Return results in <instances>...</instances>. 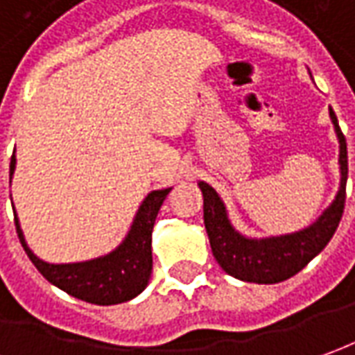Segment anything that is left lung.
Returning <instances> with one entry per match:
<instances>
[{
	"label": "left lung",
	"instance_id": "left-lung-1",
	"mask_svg": "<svg viewBox=\"0 0 355 355\" xmlns=\"http://www.w3.org/2000/svg\"><path fill=\"white\" fill-rule=\"evenodd\" d=\"M330 120L334 124L340 144V188L334 202L309 227L279 237H245L231 225L225 204L221 202L218 192L206 182H198L204 196V225L208 231L211 252L229 276L252 284H278L295 276L329 245L344 214L348 180L346 137L340 130L338 118L332 108Z\"/></svg>",
	"mask_w": 355,
	"mask_h": 355
}]
</instances>
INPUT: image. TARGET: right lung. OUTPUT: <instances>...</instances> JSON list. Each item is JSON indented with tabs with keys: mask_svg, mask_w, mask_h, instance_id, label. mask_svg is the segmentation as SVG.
I'll list each match as a JSON object with an SVG mask.
<instances>
[{
	"mask_svg": "<svg viewBox=\"0 0 355 355\" xmlns=\"http://www.w3.org/2000/svg\"><path fill=\"white\" fill-rule=\"evenodd\" d=\"M15 155H11L9 178L15 173ZM171 188L153 190L141 202L134 223L128 231L126 239L112 252L98 259L71 264H50L36 257L28 248L25 235L21 231L15 214V227L19 241L25 248L26 257L33 260L36 270L52 286L64 289L71 297L81 299L95 305H116L130 301L146 289L153 257H151V231L157 218L159 208L165 202Z\"/></svg>",
	"mask_w": 355,
	"mask_h": 355,
	"instance_id": "1",
	"label": "right lung"
}]
</instances>
